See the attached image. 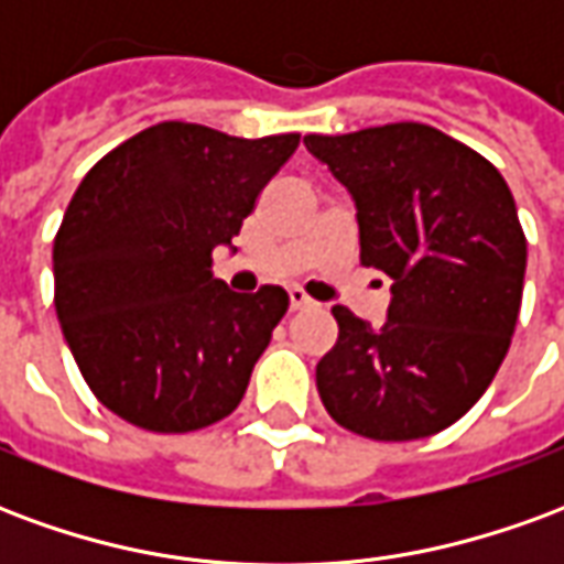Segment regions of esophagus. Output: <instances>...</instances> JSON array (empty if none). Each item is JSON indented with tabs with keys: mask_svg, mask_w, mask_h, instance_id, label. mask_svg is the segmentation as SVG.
Masks as SVG:
<instances>
[{
	"mask_svg": "<svg viewBox=\"0 0 564 564\" xmlns=\"http://www.w3.org/2000/svg\"><path fill=\"white\" fill-rule=\"evenodd\" d=\"M305 307H311V299L302 290H290V311H305Z\"/></svg>",
	"mask_w": 564,
	"mask_h": 564,
	"instance_id": "34e87169",
	"label": "esophagus"
}]
</instances>
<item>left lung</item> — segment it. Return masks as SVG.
I'll use <instances>...</instances> for the list:
<instances>
[{
	"instance_id": "8db88e82",
	"label": "left lung",
	"mask_w": 564,
	"mask_h": 564,
	"mask_svg": "<svg viewBox=\"0 0 564 564\" xmlns=\"http://www.w3.org/2000/svg\"><path fill=\"white\" fill-rule=\"evenodd\" d=\"M356 202L359 262L392 278L387 323L335 305L317 390L338 425L414 441L474 408L520 317L525 235L492 162L441 129L387 123L305 135Z\"/></svg>"
}]
</instances>
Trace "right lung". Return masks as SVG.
<instances>
[{
	"instance_id": "right-lung-1",
	"label": "right lung",
	"mask_w": 564,
	"mask_h": 564,
	"mask_svg": "<svg viewBox=\"0 0 564 564\" xmlns=\"http://www.w3.org/2000/svg\"><path fill=\"white\" fill-rule=\"evenodd\" d=\"M295 148V132L235 139L165 120L80 181L54 238V305L87 387L120 420L184 435L245 399L290 295L232 293L210 253Z\"/></svg>"
}]
</instances>
